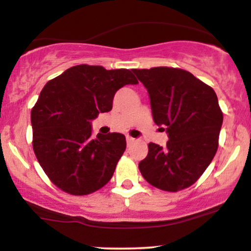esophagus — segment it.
I'll use <instances>...</instances> for the list:
<instances>
[{
    "label": "esophagus",
    "mask_w": 251,
    "mask_h": 251,
    "mask_svg": "<svg viewBox=\"0 0 251 251\" xmlns=\"http://www.w3.org/2000/svg\"><path fill=\"white\" fill-rule=\"evenodd\" d=\"M133 142H134L133 138L129 137V135H127V137H126V143H127V146L132 145V144H133Z\"/></svg>",
    "instance_id": "34e87169"
}]
</instances>
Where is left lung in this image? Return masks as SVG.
I'll list each match as a JSON object with an SVG mask.
<instances>
[{
    "mask_svg": "<svg viewBox=\"0 0 251 251\" xmlns=\"http://www.w3.org/2000/svg\"><path fill=\"white\" fill-rule=\"evenodd\" d=\"M132 71L148 88L153 122L165 127L169 137L164 148L149 144L140 172L148 183L164 191L189 188L217 152L223 123L217 96L212 87L180 68Z\"/></svg>",
    "mask_w": 251,
    "mask_h": 251,
    "instance_id": "obj_1",
    "label": "left lung"
}]
</instances>
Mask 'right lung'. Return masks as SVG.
I'll list each match as a JSON object with an SVG mask.
<instances>
[{
	"label": "right lung",
	"instance_id": "right-lung-1",
	"mask_svg": "<svg viewBox=\"0 0 251 251\" xmlns=\"http://www.w3.org/2000/svg\"><path fill=\"white\" fill-rule=\"evenodd\" d=\"M135 85L129 70L77 65L45 85L31 108L33 150L51 183L85 196L108 183L126 149L122 133L92 137L91 120L112 109L116 92Z\"/></svg>",
	"mask_w": 251,
	"mask_h": 251
}]
</instances>
